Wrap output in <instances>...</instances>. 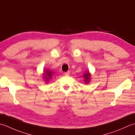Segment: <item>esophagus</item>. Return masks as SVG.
Here are the masks:
<instances>
[{
	"label": "esophagus",
	"instance_id": "1",
	"mask_svg": "<svg viewBox=\"0 0 135 135\" xmlns=\"http://www.w3.org/2000/svg\"><path fill=\"white\" fill-rule=\"evenodd\" d=\"M70 71H66V72H65V75H69L70 74Z\"/></svg>",
	"mask_w": 135,
	"mask_h": 135
}]
</instances>
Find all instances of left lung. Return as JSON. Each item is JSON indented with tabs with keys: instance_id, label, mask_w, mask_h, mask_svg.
Segmentation results:
<instances>
[{
	"instance_id": "obj_1",
	"label": "left lung",
	"mask_w": 135,
	"mask_h": 135,
	"mask_svg": "<svg viewBox=\"0 0 135 135\" xmlns=\"http://www.w3.org/2000/svg\"><path fill=\"white\" fill-rule=\"evenodd\" d=\"M84 78H85V80H86V83H89V81L90 79V75L89 73H86L84 74Z\"/></svg>"
}]
</instances>
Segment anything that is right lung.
<instances>
[{"mask_svg":"<svg viewBox=\"0 0 135 135\" xmlns=\"http://www.w3.org/2000/svg\"><path fill=\"white\" fill-rule=\"evenodd\" d=\"M45 73H44V78H45V79H46V80H48L49 79H50L51 76H52V73L51 72V71H48V70H46L45 71Z\"/></svg>","mask_w":135,"mask_h":135,"instance_id":"right-lung-1","label":"right lung"}]
</instances>
